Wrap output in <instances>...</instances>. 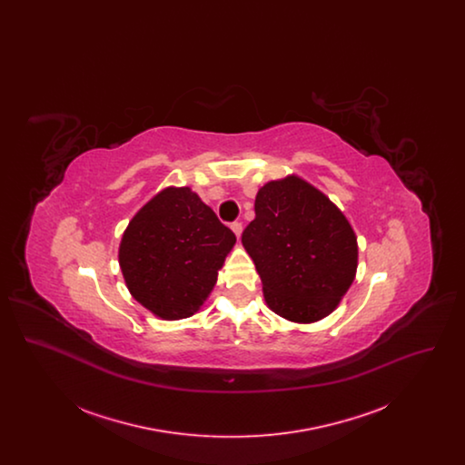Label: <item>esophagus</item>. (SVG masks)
I'll list each match as a JSON object with an SVG mask.
<instances>
[{
    "label": "esophagus",
    "mask_w": 465,
    "mask_h": 465,
    "mask_svg": "<svg viewBox=\"0 0 465 465\" xmlns=\"http://www.w3.org/2000/svg\"><path fill=\"white\" fill-rule=\"evenodd\" d=\"M232 230H233V233L237 235V239H241V235H242V223H232Z\"/></svg>",
    "instance_id": "esophagus-1"
}]
</instances>
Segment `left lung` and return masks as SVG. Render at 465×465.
Instances as JSON below:
<instances>
[{"instance_id":"left-lung-1","label":"left lung","mask_w":465,"mask_h":465,"mask_svg":"<svg viewBox=\"0 0 465 465\" xmlns=\"http://www.w3.org/2000/svg\"><path fill=\"white\" fill-rule=\"evenodd\" d=\"M242 245L262 277L266 305L309 324L338 307L357 270V237L345 214L305 179L268 181Z\"/></svg>"}]
</instances>
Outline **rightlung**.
I'll list each match as a JSON object with an SVG mask.
<instances>
[{
    "label": "right lung",
    "mask_w": 465,
    "mask_h": 465,
    "mask_svg": "<svg viewBox=\"0 0 465 465\" xmlns=\"http://www.w3.org/2000/svg\"><path fill=\"white\" fill-rule=\"evenodd\" d=\"M235 241L195 192L169 186L135 213L118 263L134 300L156 317L176 321L203 305Z\"/></svg>",
    "instance_id": "obj_1"
}]
</instances>
